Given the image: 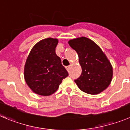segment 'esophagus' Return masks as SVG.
I'll use <instances>...</instances> for the list:
<instances>
[{
  "mask_svg": "<svg viewBox=\"0 0 130 130\" xmlns=\"http://www.w3.org/2000/svg\"><path fill=\"white\" fill-rule=\"evenodd\" d=\"M65 68H66L67 71H69V70H70V68H71V66H70V65H69V66H67V67H65Z\"/></svg>",
  "mask_w": 130,
  "mask_h": 130,
  "instance_id": "obj_1",
  "label": "esophagus"
}]
</instances>
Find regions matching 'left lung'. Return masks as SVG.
<instances>
[{
	"label": "left lung",
	"instance_id": "1",
	"mask_svg": "<svg viewBox=\"0 0 130 130\" xmlns=\"http://www.w3.org/2000/svg\"><path fill=\"white\" fill-rule=\"evenodd\" d=\"M77 52L82 72L74 81L81 90L95 95L110 85L113 77L111 63L101 48L88 38L79 37L69 41Z\"/></svg>",
	"mask_w": 130,
	"mask_h": 130
}]
</instances>
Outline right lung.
<instances>
[{
    "label": "right lung",
    "instance_id": "obj_1",
    "mask_svg": "<svg viewBox=\"0 0 130 130\" xmlns=\"http://www.w3.org/2000/svg\"><path fill=\"white\" fill-rule=\"evenodd\" d=\"M58 40L47 38L36 43L24 66V79L30 89L38 95L48 96L59 88L69 74L56 55Z\"/></svg>",
    "mask_w": 130,
    "mask_h": 130
}]
</instances>
